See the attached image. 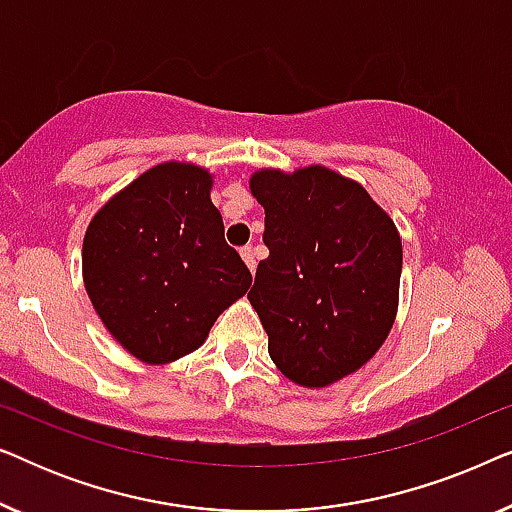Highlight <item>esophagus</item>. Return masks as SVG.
Segmentation results:
<instances>
[{
    "label": "esophagus",
    "instance_id": "esophagus-1",
    "mask_svg": "<svg viewBox=\"0 0 512 512\" xmlns=\"http://www.w3.org/2000/svg\"><path fill=\"white\" fill-rule=\"evenodd\" d=\"M240 254H242V258H244V263H247V268L251 270V275H254V270H256L254 249H251V247H242V249H240Z\"/></svg>",
    "mask_w": 512,
    "mask_h": 512
}]
</instances>
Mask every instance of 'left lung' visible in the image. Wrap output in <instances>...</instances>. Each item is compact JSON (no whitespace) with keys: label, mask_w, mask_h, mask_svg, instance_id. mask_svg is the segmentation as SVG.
<instances>
[{"label":"left lung","mask_w":512,"mask_h":512,"mask_svg":"<svg viewBox=\"0 0 512 512\" xmlns=\"http://www.w3.org/2000/svg\"><path fill=\"white\" fill-rule=\"evenodd\" d=\"M249 186L270 256L247 298L270 359L300 387H328L373 359L394 326L401 237L366 188L328 167L261 170Z\"/></svg>","instance_id":"8db88e82"}]
</instances>
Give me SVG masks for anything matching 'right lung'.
I'll return each instance as SVG.
<instances>
[{"label": "right lung", "mask_w": 512, "mask_h": 512, "mask_svg": "<svg viewBox=\"0 0 512 512\" xmlns=\"http://www.w3.org/2000/svg\"><path fill=\"white\" fill-rule=\"evenodd\" d=\"M209 191L212 174L198 165H156L116 193L83 237L90 303L144 363L198 349L216 317L251 286Z\"/></svg>", "instance_id": "1"}]
</instances>
